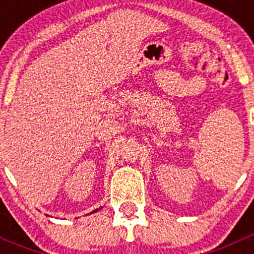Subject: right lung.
<instances>
[{
  "instance_id": "obj_1",
  "label": "right lung",
  "mask_w": 254,
  "mask_h": 254,
  "mask_svg": "<svg viewBox=\"0 0 254 254\" xmlns=\"http://www.w3.org/2000/svg\"><path fill=\"white\" fill-rule=\"evenodd\" d=\"M101 209H102V207H101ZM98 210L99 209H96V210H93V211H92V212H97V211H98ZM92 212H91V214H92ZM89 215V214H88Z\"/></svg>"
}]
</instances>
